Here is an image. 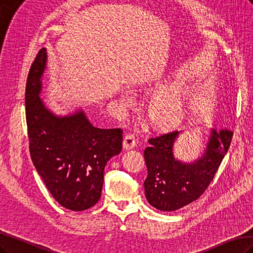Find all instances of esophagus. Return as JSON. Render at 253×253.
<instances>
[{
    "label": "esophagus",
    "mask_w": 253,
    "mask_h": 253,
    "mask_svg": "<svg viewBox=\"0 0 253 253\" xmlns=\"http://www.w3.org/2000/svg\"><path fill=\"white\" fill-rule=\"evenodd\" d=\"M136 144H137V140L134 134L128 133L126 135L125 140H123V148H125L126 150L133 149V148L136 146Z\"/></svg>",
    "instance_id": "1"
}]
</instances>
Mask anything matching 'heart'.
<instances>
[{"instance_id":"heart-1","label":"heart","mask_w":253,"mask_h":253,"mask_svg":"<svg viewBox=\"0 0 253 253\" xmlns=\"http://www.w3.org/2000/svg\"><path fill=\"white\" fill-rule=\"evenodd\" d=\"M126 100H130L125 93ZM189 101V91L182 84H169L162 89L150 104L151 120L159 126L171 125L183 116Z\"/></svg>"}]
</instances>
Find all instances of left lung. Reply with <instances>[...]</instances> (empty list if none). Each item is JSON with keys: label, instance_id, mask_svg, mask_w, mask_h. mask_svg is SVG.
Returning a JSON list of instances; mask_svg holds the SVG:
<instances>
[{"label": "left lung", "instance_id": "obj_1", "mask_svg": "<svg viewBox=\"0 0 253 253\" xmlns=\"http://www.w3.org/2000/svg\"><path fill=\"white\" fill-rule=\"evenodd\" d=\"M179 132L170 131L148 140L144 151L148 176L144 182L149 204L159 211H174L205 192L232 141L229 130L211 128L205 153L193 163L174 158L173 144Z\"/></svg>", "mask_w": 253, "mask_h": 253}]
</instances>
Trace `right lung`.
Returning a JSON list of instances; mask_svg holds the SVG:
<instances>
[{
  "mask_svg": "<svg viewBox=\"0 0 253 253\" xmlns=\"http://www.w3.org/2000/svg\"><path fill=\"white\" fill-rule=\"evenodd\" d=\"M47 54L36 55L27 79L26 118L30 155L46 188L60 205L85 211L101 199L104 169L122 149L121 128H98L83 110L58 117L41 100Z\"/></svg>",
  "mask_w": 253,
  "mask_h": 253,
  "instance_id": "add662e5",
  "label": "right lung"
}]
</instances>
